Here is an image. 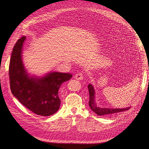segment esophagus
<instances>
[{"mask_svg": "<svg viewBox=\"0 0 149 149\" xmlns=\"http://www.w3.org/2000/svg\"><path fill=\"white\" fill-rule=\"evenodd\" d=\"M75 78L77 80H82L84 78L83 74L82 72H78L75 75Z\"/></svg>", "mask_w": 149, "mask_h": 149, "instance_id": "34e87169", "label": "esophagus"}]
</instances>
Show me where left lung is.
I'll use <instances>...</instances> for the list:
<instances>
[{"label": "left lung", "mask_w": 149, "mask_h": 149, "mask_svg": "<svg viewBox=\"0 0 149 149\" xmlns=\"http://www.w3.org/2000/svg\"><path fill=\"white\" fill-rule=\"evenodd\" d=\"M89 94H90V100H89V106L91 109L97 115L102 116L103 115H109L114 113H120L124 111L129 110L130 108L127 107L125 109H107V108H100L97 107V104L95 101V91L91 84H89L88 86Z\"/></svg>", "instance_id": "8db88e82"}]
</instances>
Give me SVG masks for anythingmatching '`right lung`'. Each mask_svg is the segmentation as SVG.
Wrapping results in <instances>:
<instances>
[{
  "label": "right lung",
  "mask_w": 149,
  "mask_h": 149,
  "mask_svg": "<svg viewBox=\"0 0 149 149\" xmlns=\"http://www.w3.org/2000/svg\"><path fill=\"white\" fill-rule=\"evenodd\" d=\"M26 37L22 36L15 44L9 67L10 86L12 94L25 107L42 116H49L59 109L58 90L63 82L70 80L69 73L49 72L40 78L29 77L22 59V46Z\"/></svg>",
  "instance_id": "obj_1"
}]
</instances>
